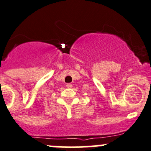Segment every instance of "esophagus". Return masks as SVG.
Masks as SVG:
<instances>
[{
    "label": "esophagus",
    "instance_id": "1",
    "mask_svg": "<svg viewBox=\"0 0 151 151\" xmlns=\"http://www.w3.org/2000/svg\"><path fill=\"white\" fill-rule=\"evenodd\" d=\"M66 86H67V88H71V83H67Z\"/></svg>",
    "mask_w": 151,
    "mask_h": 151
}]
</instances>
